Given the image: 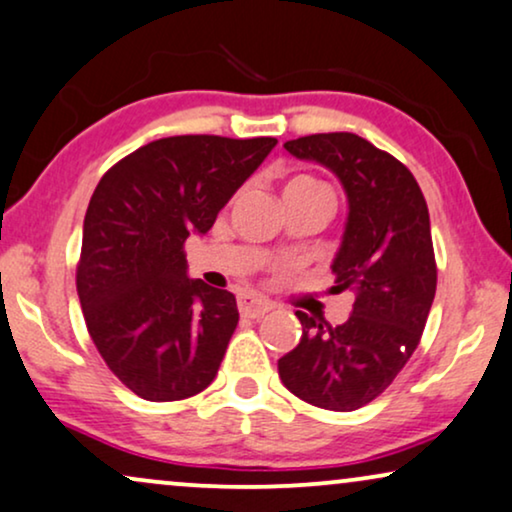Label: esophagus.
Instances as JSON below:
<instances>
[{"mask_svg": "<svg viewBox=\"0 0 512 512\" xmlns=\"http://www.w3.org/2000/svg\"><path fill=\"white\" fill-rule=\"evenodd\" d=\"M238 309H241V314L248 316V319H260V316L269 314L271 309H274V304H271L269 300H264V297L245 293L238 297Z\"/></svg>", "mask_w": 512, "mask_h": 512, "instance_id": "obj_1", "label": "esophagus"}]
</instances>
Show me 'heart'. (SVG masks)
Segmentation results:
<instances>
[{"label": "heart", "instance_id": "heart-1", "mask_svg": "<svg viewBox=\"0 0 512 512\" xmlns=\"http://www.w3.org/2000/svg\"><path fill=\"white\" fill-rule=\"evenodd\" d=\"M314 184H319V181L312 177H295L293 181H288V186H314Z\"/></svg>", "mask_w": 512, "mask_h": 512}]
</instances>
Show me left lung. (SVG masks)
Wrapping results in <instances>:
<instances>
[{
	"label": "left lung",
	"mask_w": 512,
	"mask_h": 512,
	"mask_svg": "<svg viewBox=\"0 0 512 512\" xmlns=\"http://www.w3.org/2000/svg\"><path fill=\"white\" fill-rule=\"evenodd\" d=\"M297 160L326 167L347 196L333 257L335 290H354L340 326L295 312L302 338L278 359L281 383L328 411H354L383 394L411 359L437 290L430 215L413 174L352 132L286 141Z\"/></svg>",
	"instance_id": "8db88e82"
}]
</instances>
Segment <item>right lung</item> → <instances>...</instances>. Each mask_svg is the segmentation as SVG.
<instances>
[{"label": "right lung", "instance_id": "add662e5", "mask_svg": "<svg viewBox=\"0 0 512 512\" xmlns=\"http://www.w3.org/2000/svg\"><path fill=\"white\" fill-rule=\"evenodd\" d=\"M276 139L184 134L111 167L82 226L77 295L96 349L148 401L203 392L238 326L234 293L189 276L184 243L264 163Z\"/></svg>", "mask_w": 512, "mask_h": 512}]
</instances>
